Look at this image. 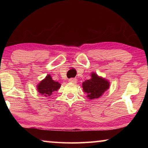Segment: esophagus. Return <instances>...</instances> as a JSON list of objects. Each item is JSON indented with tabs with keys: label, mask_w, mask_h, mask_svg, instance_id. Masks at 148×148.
Listing matches in <instances>:
<instances>
[{
	"label": "esophagus",
	"mask_w": 148,
	"mask_h": 148,
	"mask_svg": "<svg viewBox=\"0 0 148 148\" xmlns=\"http://www.w3.org/2000/svg\"><path fill=\"white\" fill-rule=\"evenodd\" d=\"M69 82L72 84H76L77 82V79L76 78H71L69 79Z\"/></svg>",
	"instance_id": "34e87169"
}]
</instances>
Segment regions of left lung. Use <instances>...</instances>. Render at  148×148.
Wrapping results in <instances>:
<instances>
[{
  "label": "left lung",
  "instance_id": "obj_1",
  "mask_svg": "<svg viewBox=\"0 0 148 148\" xmlns=\"http://www.w3.org/2000/svg\"><path fill=\"white\" fill-rule=\"evenodd\" d=\"M91 79L83 82L82 87L84 92L87 94V98L89 99H98L109 89L110 82L93 72L91 74Z\"/></svg>",
  "mask_w": 148,
  "mask_h": 148
}]
</instances>
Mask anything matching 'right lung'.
I'll list each match as a JSON object with an SVG mask.
<instances>
[{
    "mask_svg": "<svg viewBox=\"0 0 148 148\" xmlns=\"http://www.w3.org/2000/svg\"><path fill=\"white\" fill-rule=\"evenodd\" d=\"M61 87V84L55 82L49 74L47 75L45 78L42 80L37 86V90L42 95L46 97H49L52 95V92L57 91Z\"/></svg>",
    "mask_w": 148,
    "mask_h": 148,
    "instance_id": "obj_1",
    "label": "right lung"
}]
</instances>
